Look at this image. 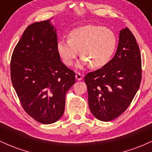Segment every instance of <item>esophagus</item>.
<instances>
[{
  "label": "esophagus",
  "mask_w": 152,
  "mask_h": 152,
  "mask_svg": "<svg viewBox=\"0 0 152 152\" xmlns=\"http://www.w3.org/2000/svg\"><path fill=\"white\" fill-rule=\"evenodd\" d=\"M76 80H78V81H81L82 78H83V76H82L80 73H76Z\"/></svg>",
  "instance_id": "34e87169"
}]
</instances>
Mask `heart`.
<instances>
[{
	"label": "heart",
	"instance_id": "obj_1",
	"mask_svg": "<svg viewBox=\"0 0 152 152\" xmlns=\"http://www.w3.org/2000/svg\"><path fill=\"white\" fill-rule=\"evenodd\" d=\"M69 40H61L57 50L66 66H72L78 53L82 56L77 67L90 64L94 69L104 67L110 61L117 45L116 35L103 26L86 25L73 29Z\"/></svg>",
	"mask_w": 152,
	"mask_h": 152
}]
</instances>
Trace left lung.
Segmentation results:
<instances>
[{
  "instance_id": "1",
  "label": "left lung",
  "mask_w": 152,
  "mask_h": 152,
  "mask_svg": "<svg viewBox=\"0 0 152 152\" xmlns=\"http://www.w3.org/2000/svg\"><path fill=\"white\" fill-rule=\"evenodd\" d=\"M88 106L102 121L123 114L135 96L142 81V58L136 38L128 28L119 34L114 58L98 70L85 76Z\"/></svg>"
}]
</instances>
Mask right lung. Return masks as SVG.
Instances as JSON below:
<instances>
[{
	"instance_id": "right-lung-1",
	"label": "right lung",
	"mask_w": 152,
	"mask_h": 152,
	"mask_svg": "<svg viewBox=\"0 0 152 152\" xmlns=\"http://www.w3.org/2000/svg\"><path fill=\"white\" fill-rule=\"evenodd\" d=\"M56 29L50 20L28 26L10 61V77L22 107L43 124L64 114L66 94L75 83V73L61 62Z\"/></svg>"
}]
</instances>
